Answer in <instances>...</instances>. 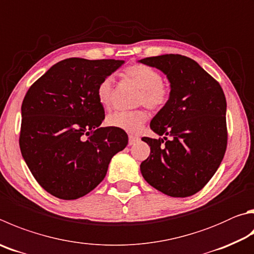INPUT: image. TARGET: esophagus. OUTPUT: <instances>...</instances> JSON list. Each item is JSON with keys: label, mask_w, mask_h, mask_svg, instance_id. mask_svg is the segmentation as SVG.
I'll return each mask as SVG.
<instances>
[{"label": "esophagus", "mask_w": 254, "mask_h": 254, "mask_svg": "<svg viewBox=\"0 0 254 254\" xmlns=\"http://www.w3.org/2000/svg\"><path fill=\"white\" fill-rule=\"evenodd\" d=\"M140 140L139 136H135V135H132L130 134L128 135V145H133L135 144V143Z\"/></svg>", "instance_id": "34e87169"}]
</instances>
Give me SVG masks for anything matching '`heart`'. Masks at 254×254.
I'll return each instance as SVG.
<instances>
[{
    "label": "heart",
    "instance_id": "1",
    "mask_svg": "<svg viewBox=\"0 0 254 254\" xmlns=\"http://www.w3.org/2000/svg\"><path fill=\"white\" fill-rule=\"evenodd\" d=\"M123 74L141 89L140 102L147 108L159 109L168 102L169 86L162 81V75L155 68L144 64H134L127 67ZM112 91L113 83L111 77H105L96 87V98L105 109L112 107ZM146 120L147 114L144 111H119L110 114L107 123L110 127L127 133H137L141 131Z\"/></svg>",
    "mask_w": 254,
    "mask_h": 254
}]
</instances>
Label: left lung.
Masks as SVG:
<instances>
[{
  "label": "left lung",
  "instance_id": "left-lung-1",
  "mask_svg": "<svg viewBox=\"0 0 254 254\" xmlns=\"http://www.w3.org/2000/svg\"><path fill=\"white\" fill-rule=\"evenodd\" d=\"M137 62L158 68L170 83L168 102L150 123L151 130L163 137L142 139L151 152L140 165L141 173L150 186L167 195L195 194L213 177L227 149L223 91L188 57L164 54Z\"/></svg>",
  "mask_w": 254,
  "mask_h": 254
}]
</instances>
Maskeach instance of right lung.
Returning <instances> with one entry per match:
<instances>
[{
  "instance_id": "add662e5",
  "label": "right lung",
  "mask_w": 254,
  "mask_h": 254,
  "mask_svg": "<svg viewBox=\"0 0 254 254\" xmlns=\"http://www.w3.org/2000/svg\"><path fill=\"white\" fill-rule=\"evenodd\" d=\"M123 60L71 58L51 66L23 100L20 149L50 194L75 200L103 181L110 161L127 144V133L102 127L96 87Z\"/></svg>"
}]
</instances>
